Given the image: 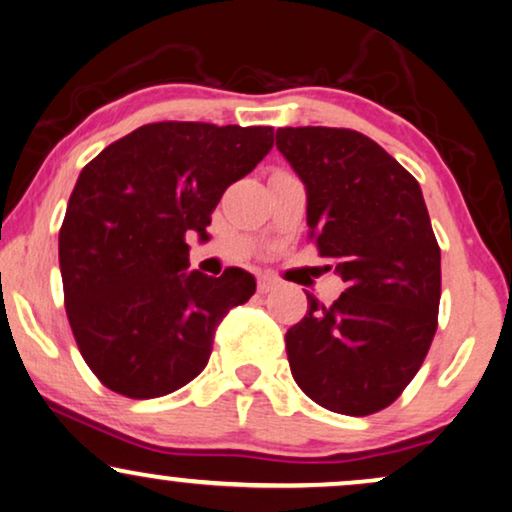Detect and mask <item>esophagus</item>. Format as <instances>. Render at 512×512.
Returning <instances> with one entry per match:
<instances>
[{
    "label": "esophagus",
    "instance_id": "esophagus-1",
    "mask_svg": "<svg viewBox=\"0 0 512 512\" xmlns=\"http://www.w3.org/2000/svg\"><path fill=\"white\" fill-rule=\"evenodd\" d=\"M276 286H278V283L269 276H260V281H257V288H260V293H269V290H274Z\"/></svg>",
    "mask_w": 512,
    "mask_h": 512
}]
</instances>
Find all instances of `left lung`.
I'll list each match as a JSON object with an SVG mask.
<instances>
[{"label":"left lung","mask_w":512,"mask_h":512,"mask_svg":"<svg viewBox=\"0 0 512 512\" xmlns=\"http://www.w3.org/2000/svg\"><path fill=\"white\" fill-rule=\"evenodd\" d=\"M276 148L307 191V226L347 290L286 333L300 390L368 416L399 397L437 331L442 255L420 184L354 129L281 127Z\"/></svg>","instance_id":"obj_1"}]
</instances>
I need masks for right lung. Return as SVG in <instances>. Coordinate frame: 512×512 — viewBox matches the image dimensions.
Instances as JSON below:
<instances>
[{"mask_svg": "<svg viewBox=\"0 0 512 512\" xmlns=\"http://www.w3.org/2000/svg\"><path fill=\"white\" fill-rule=\"evenodd\" d=\"M274 146L271 127L153 122L77 177L58 234L70 328L87 366L129 399L170 394L208 366L212 335L255 293L250 271H189L222 193Z\"/></svg>", "mask_w": 512, "mask_h": 512, "instance_id": "1", "label": "right lung"}]
</instances>
